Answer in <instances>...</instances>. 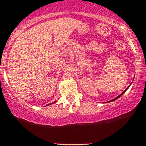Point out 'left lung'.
Segmentation results:
<instances>
[{
    "instance_id": "1",
    "label": "left lung",
    "mask_w": 146,
    "mask_h": 146,
    "mask_svg": "<svg viewBox=\"0 0 146 146\" xmlns=\"http://www.w3.org/2000/svg\"><path fill=\"white\" fill-rule=\"evenodd\" d=\"M129 87H128V88H126V90H125V91H123V92H122V93H121V94H120L119 96H117V97H115V99H112V100H110V101H109V102H113V101H114V100H116V99H118V98H119V97H121V96H122V95H123V94H124V93H125V92H126V90H127V89H128V88H129Z\"/></svg>"
}]
</instances>
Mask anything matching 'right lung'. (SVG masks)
Segmentation results:
<instances>
[{"label": "right lung", "instance_id": "obj_1", "mask_svg": "<svg viewBox=\"0 0 146 146\" xmlns=\"http://www.w3.org/2000/svg\"><path fill=\"white\" fill-rule=\"evenodd\" d=\"M55 102H52V103H55ZM52 103H51V104H52ZM49 104L48 105H50V104Z\"/></svg>", "mask_w": 146, "mask_h": 146}]
</instances>
